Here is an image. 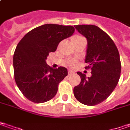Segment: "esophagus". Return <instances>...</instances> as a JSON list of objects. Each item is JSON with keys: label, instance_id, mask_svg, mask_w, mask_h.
I'll list each match as a JSON object with an SVG mask.
<instances>
[{"label": "esophagus", "instance_id": "1", "mask_svg": "<svg viewBox=\"0 0 130 130\" xmlns=\"http://www.w3.org/2000/svg\"><path fill=\"white\" fill-rule=\"evenodd\" d=\"M73 73H74V71H73V70H70L69 72H68V75H72Z\"/></svg>", "mask_w": 130, "mask_h": 130}]
</instances>
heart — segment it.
<instances>
[{
  "instance_id": "heart-1",
  "label": "heart",
  "mask_w": 130,
  "mask_h": 130,
  "mask_svg": "<svg viewBox=\"0 0 130 130\" xmlns=\"http://www.w3.org/2000/svg\"><path fill=\"white\" fill-rule=\"evenodd\" d=\"M81 37H80V36H75V37H73L72 38L71 41H73V40H76V39H78L81 38ZM70 65L73 66V65H75V63H74V62H70Z\"/></svg>"
}]
</instances>
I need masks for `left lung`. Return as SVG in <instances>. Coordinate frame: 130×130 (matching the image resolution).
I'll return each mask as SVG.
<instances>
[{
    "mask_svg": "<svg viewBox=\"0 0 130 130\" xmlns=\"http://www.w3.org/2000/svg\"><path fill=\"white\" fill-rule=\"evenodd\" d=\"M75 29L87 39L85 62L91 76L80 72V83L73 89L74 96L81 104L94 106L106 100L116 88L121 73L118 50L110 37L95 25H76Z\"/></svg>",
    "mask_w": 130,
    "mask_h": 130,
    "instance_id": "obj_1",
    "label": "left lung"
}]
</instances>
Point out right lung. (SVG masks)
I'll list each match as a JSON object with an SVG mask.
<instances>
[{
	"label": "right lung",
	"mask_w": 130,
	"mask_h": 130,
	"mask_svg": "<svg viewBox=\"0 0 130 130\" xmlns=\"http://www.w3.org/2000/svg\"><path fill=\"white\" fill-rule=\"evenodd\" d=\"M73 26L47 24L32 29L21 39L13 55L16 85L29 101L41 104L56 95L58 85L68 75L65 67L54 69L47 65L50 52L62 40L71 37Z\"/></svg>",
	"instance_id": "add662e5"
}]
</instances>
